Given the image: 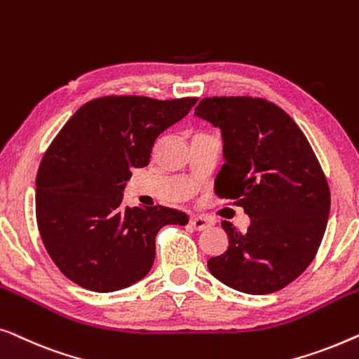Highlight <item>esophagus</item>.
Wrapping results in <instances>:
<instances>
[{"label": "esophagus", "mask_w": 359, "mask_h": 359, "mask_svg": "<svg viewBox=\"0 0 359 359\" xmlns=\"http://www.w3.org/2000/svg\"><path fill=\"white\" fill-rule=\"evenodd\" d=\"M190 226H191V228H195V229L201 231V229L210 228V226H211V221H210L208 218H206V216L195 215V216H191V218H190Z\"/></svg>", "instance_id": "esophagus-1"}]
</instances>
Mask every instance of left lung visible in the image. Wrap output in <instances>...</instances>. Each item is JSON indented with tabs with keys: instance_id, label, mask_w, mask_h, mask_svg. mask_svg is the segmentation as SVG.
Listing matches in <instances>:
<instances>
[{
	"instance_id": "1",
	"label": "left lung",
	"mask_w": 359,
	"mask_h": 359,
	"mask_svg": "<svg viewBox=\"0 0 359 359\" xmlns=\"http://www.w3.org/2000/svg\"><path fill=\"white\" fill-rule=\"evenodd\" d=\"M196 117L221 130V198L249 215L247 231L229 221L224 254L211 257L216 280L247 294H269L294 281L319 249L330 190L309 141L278 105L254 97H205Z\"/></svg>"
}]
</instances>
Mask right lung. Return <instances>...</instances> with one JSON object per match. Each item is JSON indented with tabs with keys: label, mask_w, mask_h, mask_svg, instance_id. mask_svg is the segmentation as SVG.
Returning <instances> with one entry per match:
<instances>
[{
	"label": "right lung",
	"mask_w": 359,
	"mask_h": 359,
	"mask_svg": "<svg viewBox=\"0 0 359 359\" xmlns=\"http://www.w3.org/2000/svg\"><path fill=\"white\" fill-rule=\"evenodd\" d=\"M196 100L99 97L55 136L35 180V215L45 249L67 278L95 292L135 285L154 264L158 231L189 223L179 210L130 208L122 200L131 170L149 164L158 136Z\"/></svg>",
	"instance_id": "right-lung-1"
}]
</instances>
